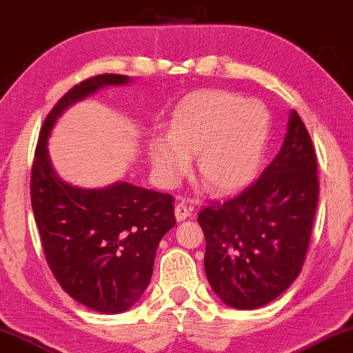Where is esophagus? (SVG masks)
I'll use <instances>...</instances> for the list:
<instances>
[{"label":"esophagus","mask_w":353,"mask_h":353,"mask_svg":"<svg viewBox=\"0 0 353 353\" xmlns=\"http://www.w3.org/2000/svg\"><path fill=\"white\" fill-rule=\"evenodd\" d=\"M191 213H192V208L188 207L186 202H178L175 205V216L178 221H183V219L191 216Z\"/></svg>","instance_id":"34e87169"}]
</instances>
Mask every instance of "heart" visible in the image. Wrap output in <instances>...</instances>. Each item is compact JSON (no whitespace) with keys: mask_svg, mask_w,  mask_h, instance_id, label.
<instances>
[{"mask_svg":"<svg viewBox=\"0 0 353 353\" xmlns=\"http://www.w3.org/2000/svg\"><path fill=\"white\" fill-rule=\"evenodd\" d=\"M269 132L270 117L259 101L232 92H202L178 106L170 134L152 140L151 159L162 180L175 183L199 154V175L205 186L232 191L258 173Z\"/></svg>","mask_w":353,"mask_h":353,"instance_id":"1","label":"heart"}]
</instances>
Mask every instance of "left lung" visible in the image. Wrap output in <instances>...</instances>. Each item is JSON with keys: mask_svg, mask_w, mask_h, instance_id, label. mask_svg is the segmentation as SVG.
<instances>
[{"mask_svg": "<svg viewBox=\"0 0 353 353\" xmlns=\"http://www.w3.org/2000/svg\"><path fill=\"white\" fill-rule=\"evenodd\" d=\"M316 156L293 110L288 132L261 176L205 205V274L224 304L256 309L287 290L303 269L319 201Z\"/></svg>", "mask_w": 353, "mask_h": 353, "instance_id": "8db88e82", "label": "left lung"}]
</instances>
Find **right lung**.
<instances>
[{
    "mask_svg": "<svg viewBox=\"0 0 353 353\" xmlns=\"http://www.w3.org/2000/svg\"><path fill=\"white\" fill-rule=\"evenodd\" d=\"M129 81L124 74H97L66 92L41 129L30 181L34 221L54 277L71 298L101 314L124 312L145 293L157 245L176 223L173 197L130 183L71 186L50 165L48 139L74 101Z\"/></svg>",
    "mask_w": 353,
    "mask_h": 353,
    "instance_id": "right-lung-1",
    "label": "right lung"
}]
</instances>
